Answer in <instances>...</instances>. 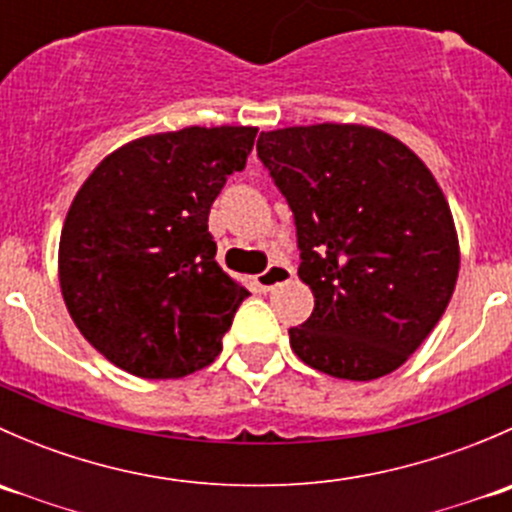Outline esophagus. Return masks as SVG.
<instances>
[{
  "mask_svg": "<svg viewBox=\"0 0 512 512\" xmlns=\"http://www.w3.org/2000/svg\"><path fill=\"white\" fill-rule=\"evenodd\" d=\"M294 277V270L285 262H272L270 267H267L265 272H260V275L255 277V285L260 292H272L277 285H285Z\"/></svg>",
  "mask_w": 512,
  "mask_h": 512,
  "instance_id": "obj_1",
  "label": "esophagus"
}]
</instances>
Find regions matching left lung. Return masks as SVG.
I'll list each match as a JSON object with an SVG mask.
<instances>
[{
	"label": "left lung",
	"mask_w": 512,
	"mask_h": 512,
	"mask_svg": "<svg viewBox=\"0 0 512 512\" xmlns=\"http://www.w3.org/2000/svg\"><path fill=\"white\" fill-rule=\"evenodd\" d=\"M257 156L297 225L299 280L314 312L289 329L312 369L371 381L399 369L456 289L451 208L409 146L359 123L260 133Z\"/></svg>",
	"instance_id": "obj_1"
}]
</instances>
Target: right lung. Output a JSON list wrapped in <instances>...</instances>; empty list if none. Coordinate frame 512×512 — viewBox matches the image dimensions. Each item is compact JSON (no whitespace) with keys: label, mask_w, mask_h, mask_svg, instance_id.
Masks as SVG:
<instances>
[{"label":"right lung","mask_w":512,"mask_h":512,"mask_svg":"<svg viewBox=\"0 0 512 512\" xmlns=\"http://www.w3.org/2000/svg\"><path fill=\"white\" fill-rule=\"evenodd\" d=\"M252 126H190L126 143L71 203L59 285L86 342L141 379L213 364L247 289L215 262L210 205L245 168Z\"/></svg>","instance_id":"1"}]
</instances>
